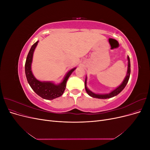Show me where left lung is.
Masks as SVG:
<instances>
[{"mask_svg":"<svg viewBox=\"0 0 150 150\" xmlns=\"http://www.w3.org/2000/svg\"><path fill=\"white\" fill-rule=\"evenodd\" d=\"M128 58V71H127V74L125 77V79L122 81V83L118 86V87L116 88L115 89H114L113 91L110 93L108 94H96L93 92H92L91 91H90L88 88L87 86H86V83H87V78L86 77V79H85V83H84V85H85V89L86 91V92L90 96H91L93 98H99V99H108V98H111L114 97L116 95L118 94L119 93H120L123 89L125 88V86H126L127 83H128L129 79V76H130V72H131V69H130V59H129V57L128 56L127 57Z\"/></svg>","mask_w":150,"mask_h":150,"instance_id":"left-lung-1","label":"left lung"}]
</instances>
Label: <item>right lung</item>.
Listing matches in <instances>:
<instances>
[{"mask_svg": "<svg viewBox=\"0 0 150 150\" xmlns=\"http://www.w3.org/2000/svg\"><path fill=\"white\" fill-rule=\"evenodd\" d=\"M39 41H37L32 46L30 51L27 56L25 64V72L27 78L31 88L34 91L43 99L52 100L53 99L60 97L64 92L66 89L67 81L69 77L72 73L76 67L73 68L67 72V73L64 78L62 82L58 84H55L50 81H40L36 79L33 75L31 71V64L33 62V57L34 50L37 46Z\"/></svg>", "mask_w": 150, "mask_h": 150, "instance_id": "1", "label": "right lung"}]
</instances>
